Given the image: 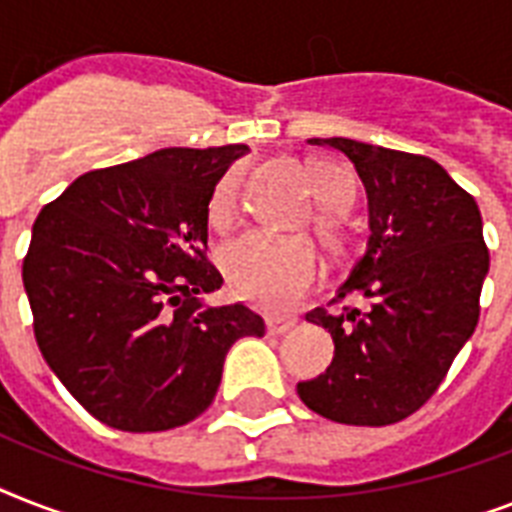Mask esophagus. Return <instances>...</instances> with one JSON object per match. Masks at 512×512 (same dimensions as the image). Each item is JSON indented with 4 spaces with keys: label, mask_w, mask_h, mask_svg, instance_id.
<instances>
[{
    "label": "esophagus",
    "mask_w": 512,
    "mask_h": 512,
    "mask_svg": "<svg viewBox=\"0 0 512 512\" xmlns=\"http://www.w3.org/2000/svg\"><path fill=\"white\" fill-rule=\"evenodd\" d=\"M292 327H295V321H292V319H268V321H265V329H268V335H287Z\"/></svg>",
    "instance_id": "esophagus-1"
}]
</instances>
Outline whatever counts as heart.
<instances>
[{
    "instance_id": "obj_1",
    "label": "heart",
    "mask_w": 512,
    "mask_h": 512,
    "mask_svg": "<svg viewBox=\"0 0 512 512\" xmlns=\"http://www.w3.org/2000/svg\"><path fill=\"white\" fill-rule=\"evenodd\" d=\"M316 199L324 209L316 217V233L329 249L342 247V228L335 212L350 207L356 196L353 177L345 167L327 159L308 162ZM239 177L225 175L209 199V223L223 228L236 215ZM223 271L241 300L263 311H289L319 279V255L303 236H273L252 231L223 249Z\"/></svg>"
}]
</instances>
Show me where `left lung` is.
I'll return each mask as SVG.
<instances>
[{
  "mask_svg": "<svg viewBox=\"0 0 512 512\" xmlns=\"http://www.w3.org/2000/svg\"><path fill=\"white\" fill-rule=\"evenodd\" d=\"M348 156L369 204V241L332 303L305 319L335 340L316 380L297 382L303 404L342 425H393L444 382L478 324L489 249L476 199L428 156L348 138H311Z\"/></svg>",
  "mask_w": 512,
  "mask_h": 512,
  "instance_id": "left-lung-1",
  "label": "left lung"
}]
</instances>
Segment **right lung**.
<instances>
[{
  "instance_id": "right-lung-1",
  "label": "right lung",
  "mask_w": 512,
  "mask_h": 512,
  "mask_svg": "<svg viewBox=\"0 0 512 512\" xmlns=\"http://www.w3.org/2000/svg\"><path fill=\"white\" fill-rule=\"evenodd\" d=\"M247 146L162 148L76 177L39 212L23 260L36 345L68 393L116 430L156 433L215 398L225 353L263 337L247 305L199 300L209 199Z\"/></svg>"
}]
</instances>
